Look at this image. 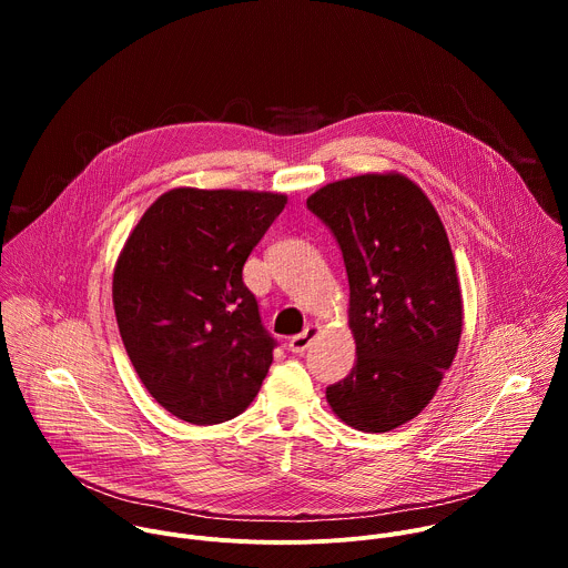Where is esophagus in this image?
<instances>
[{"label":"esophagus","instance_id":"34e87169","mask_svg":"<svg viewBox=\"0 0 568 568\" xmlns=\"http://www.w3.org/2000/svg\"><path fill=\"white\" fill-rule=\"evenodd\" d=\"M318 333H321L318 323H310V326H307L303 333H298V335H294V337L290 339V351H292V353H305V351L310 348V344L318 337Z\"/></svg>","mask_w":568,"mask_h":568}]
</instances>
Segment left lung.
I'll return each instance as SVG.
<instances>
[{"mask_svg":"<svg viewBox=\"0 0 568 568\" xmlns=\"http://www.w3.org/2000/svg\"><path fill=\"white\" fill-rule=\"evenodd\" d=\"M307 209L342 247L357 353L326 399L348 427L390 432L427 407L458 351L463 296L447 231L423 189L395 171L321 186Z\"/></svg>","mask_w":568,"mask_h":568,"instance_id":"1","label":"left lung"}]
</instances>
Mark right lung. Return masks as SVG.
<instances>
[{
  "label": "right lung",
  "instance_id": "add662e5",
  "mask_svg": "<svg viewBox=\"0 0 568 568\" xmlns=\"http://www.w3.org/2000/svg\"><path fill=\"white\" fill-rule=\"evenodd\" d=\"M287 195L191 189L159 195L114 265L112 301L128 357L148 393L191 425L245 412L272 364L242 265Z\"/></svg>",
  "mask_w": 568,
  "mask_h": 568
}]
</instances>
